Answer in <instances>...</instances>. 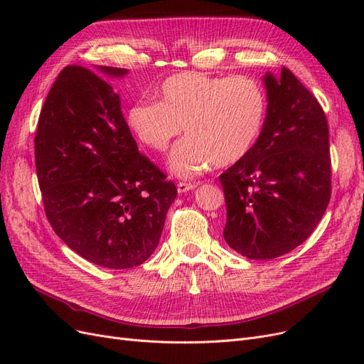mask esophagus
I'll use <instances>...</instances> for the list:
<instances>
[{
    "label": "esophagus",
    "instance_id": "34e87169",
    "mask_svg": "<svg viewBox=\"0 0 364 364\" xmlns=\"http://www.w3.org/2000/svg\"><path fill=\"white\" fill-rule=\"evenodd\" d=\"M196 186L197 185L194 182H179L178 183V191L179 193H186V191H190V190H194Z\"/></svg>",
    "mask_w": 364,
    "mask_h": 364
}]
</instances>
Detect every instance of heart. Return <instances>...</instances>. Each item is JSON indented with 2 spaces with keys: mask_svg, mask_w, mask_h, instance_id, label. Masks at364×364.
Instances as JSON below:
<instances>
[{
  "mask_svg": "<svg viewBox=\"0 0 364 364\" xmlns=\"http://www.w3.org/2000/svg\"><path fill=\"white\" fill-rule=\"evenodd\" d=\"M266 112V92L253 77L186 71L164 80L159 103L132 105L127 124L155 151L167 150L185 126L188 136L171 153L170 167L190 178L209 162L226 167L243 159L259 136Z\"/></svg>",
  "mask_w": 364,
  "mask_h": 364,
  "instance_id": "obj_1",
  "label": "heart"
}]
</instances>
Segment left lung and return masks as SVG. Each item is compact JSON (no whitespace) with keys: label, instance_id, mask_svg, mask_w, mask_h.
Listing matches in <instances>:
<instances>
[{"label":"left lung","instance_id":"1","mask_svg":"<svg viewBox=\"0 0 364 364\" xmlns=\"http://www.w3.org/2000/svg\"><path fill=\"white\" fill-rule=\"evenodd\" d=\"M267 115L247 155L220 174L223 235L250 259L278 258L302 245L331 199L329 130L316 97L287 70L267 73Z\"/></svg>","mask_w":364,"mask_h":364}]
</instances>
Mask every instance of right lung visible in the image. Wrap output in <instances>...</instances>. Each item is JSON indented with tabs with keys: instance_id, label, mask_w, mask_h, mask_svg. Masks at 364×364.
I'll use <instances>...</instances> for the list:
<instances>
[{
	"instance_id": "obj_1",
	"label": "right lung",
	"mask_w": 364,
	"mask_h": 364,
	"mask_svg": "<svg viewBox=\"0 0 364 364\" xmlns=\"http://www.w3.org/2000/svg\"><path fill=\"white\" fill-rule=\"evenodd\" d=\"M35 161L46 215L70 249L117 270L155 252L178 190L138 151L118 94L97 73L79 65L59 73L39 115Z\"/></svg>"
}]
</instances>
